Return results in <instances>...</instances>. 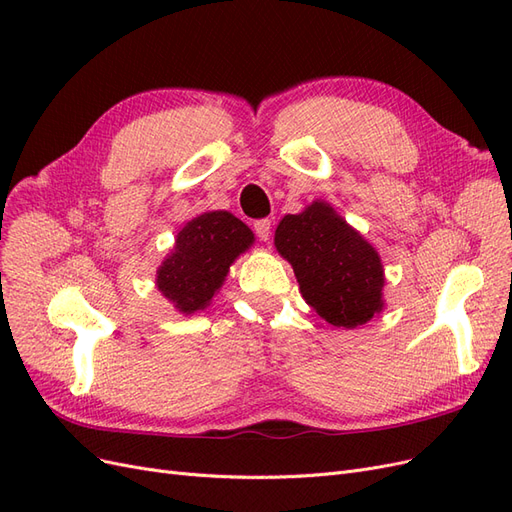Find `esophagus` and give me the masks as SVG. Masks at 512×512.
Segmentation results:
<instances>
[{
	"label": "esophagus",
	"instance_id": "34e87169",
	"mask_svg": "<svg viewBox=\"0 0 512 512\" xmlns=\"http://www.w3.org/2000/svg\"><path fill=\"white\" fill-rule=\"evenodd\" d=\"M254 230H256V237L260 241H269L271 239V220H258L254 224Z\"/></svg>",
	"mask_w": 512,
	"mask_h": 512
}]
</instances>
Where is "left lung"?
I'll return each mask as SVG.
<instances>
[{"label":"left lung","instance_id":"1","mask_svg":"<svg viewBox=\"0 0 512 512\" xmlns=\"http://www.w3.org/2000/svg\"><path fill=\"white\" fill-rule=\"evenodd\" d=\"M275 250L297 275L309 307L337 329H356L384 309L380 254L327 200L284 215L275 228Z\"/></svg>","mask_w":512,"mask_h":512}]
</instances>
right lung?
<instances>
[{
	"mask_svg": "<svg viewBox=\"0 0 512 512\" xmlns=\"http://www.w3.org/2000/svg\"><path fill=\"white\" fill-rule=\"evenodd\" d=\"M254 232L230 211H205L185 222L156 273V286L179 314L211 305L230 265L254 245Z\"/></svg>",
	"mask_w": 512,
	"mask_h": 512,
	"instance_id": "obj_1",
	"label": "right lung"
}]
</instances>
